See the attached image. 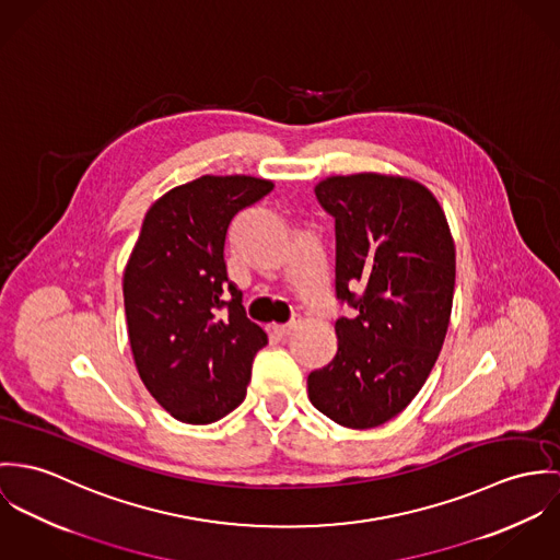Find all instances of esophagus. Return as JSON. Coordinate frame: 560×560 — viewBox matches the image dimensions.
<instances>
[{"mask_svg":"<svg viewBox=\"0 0 560 560\" xmlns=\"http://www.w3.org/2000/svg\"><path fill=\"white\" fill-rule=\"evenodd\" d=\"M294 328H296L294 322H290V324H275V326H272V335L279 337V339H285Z\"/></svg>","mask_w":560,"mask_h":560,"instance_id":"obj_1","label":"esophagus"}]
</instances>
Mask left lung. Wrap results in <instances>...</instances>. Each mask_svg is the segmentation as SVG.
Wrapping results in <instances>:
<instances>
[{
	"label": "left lung",
	"instance_id": "1",
	"mask_svg": "<svg viewBox=\"0 0 560 560\" xmlns=\"http://www.w3.org/2000/svg\"><path fill=\"white\" fill-rule=\"evenodd\" d=\"M335 219L337 354L310 373L311 404L352 430L397 417L442 348L455 290V247L434 195L399 176H332L315 187Z\"/></svg>",
	"mask_w": 560,
	"mask_h": 560
}]
</instances>
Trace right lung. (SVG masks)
Instances as JSON below:
<instances>
[{"label":"right lung","mask_w":560,"mask_h":560,"mask_svg":"<svg viewBox=\"0 0 560 560\" xmlns=\"http://www.w3.org/2000/svg\"><path fill=\"white\" fill-rule=\"evenodd\" d=\"M250 176H201L148 210L126 264L125 311L137 372L178 421L208 425L247 395L268 343L228 277L232 219L272 190Z\"/></svg>","instance_id":"right-lung-1"}]
</instances>
